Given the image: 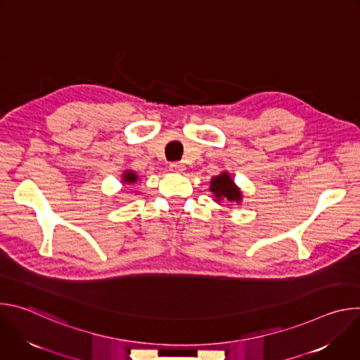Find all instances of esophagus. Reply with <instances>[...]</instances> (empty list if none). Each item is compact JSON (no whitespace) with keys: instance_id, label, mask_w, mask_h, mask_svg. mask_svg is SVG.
<instances>
[{"instance_id":"esophagus-1","label":"esophagus","mask_w":360,"mask_h":360,"mask_svg":"<svg viewBox=\"0 0 360 360\" xmlns=\"http://www.w3.org/2000/svg\"><path fill=\"white\" fill-rule=\"evenodd\" d=\"M169 169L172 172H182L184 171V165L181 162H171L169 164Z\"/></svg>"}]
</instances>
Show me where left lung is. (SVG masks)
<instances>
[{"instance_id":"obj_1","label":"left lung","mask_w":360,"mask_h":360,"mask_svg":"<svg viewBox=\"0 0 360 360\" xmlns=\"http://www.w3.org/2000/svg\"><path fill=\"white\" fill-rule=\"evenodd\" d=\"M211 192H214V196L217 200L221 202L222 198L228 199L229 202H240V192L235 186L233 181L229 178L228 174H222L219 176H215L211 181Z\"/></svg>"}]
</instances>
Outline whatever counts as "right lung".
<instances>
[{"mask_svg": "<svg viewBox=\"0 0 360 360\" xmlns=\"http://www.w3.org/2000/svg\"><path fill=\"white\" fill-rule=\"evenodd\" d=\"M136 181V175L131 171H128L125 175H124V182H129V184H134Z\"/></svg>", "mask_w": 360, "mask_h": 360, "instance_id": "right-lung-1", "label": "right lung"}]
</instances>
